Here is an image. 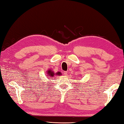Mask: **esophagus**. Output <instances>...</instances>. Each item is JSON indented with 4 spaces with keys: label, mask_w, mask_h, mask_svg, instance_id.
Instances as JSON below:
<instances>
[{
    "label": "esophagus",
    "mask_w": 124,
    "mask_h": 124,
    "mask_svg": "<svg viewBox=\"0 0 124 124\" xmlns=\"http://www.w3.org/2000/svg\"><path fill=\"white\" fill-rule=\"evenodd\" d=\"M63 74H64V75L65 76H67V72L66 71H64V72H63Z\"/></svg>",
    "instance_id": "1"
}]
</instances>
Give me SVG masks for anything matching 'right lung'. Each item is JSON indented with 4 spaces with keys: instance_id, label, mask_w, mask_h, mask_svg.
<instances>
[{
    "instance_id": "right-lung-1",
    "label": "right lung",
    "mask_w": 124,
    "mask_h": 124,
    "mask_svg": "<svg viewBox=\"0 0 124 124\" xmlns=\"http://www.w3.org/2000/svg\"><path fill=\"white\" fill-rule=\"evenodd\" d=\"M46 73H47V76L50 77H53L54 75H57V76L62 75V73L60 72H58L57 73H55L54 72H53L52 70H51V69H50L48 70V71H47Z\"/></svg>"
}]
</instances>
